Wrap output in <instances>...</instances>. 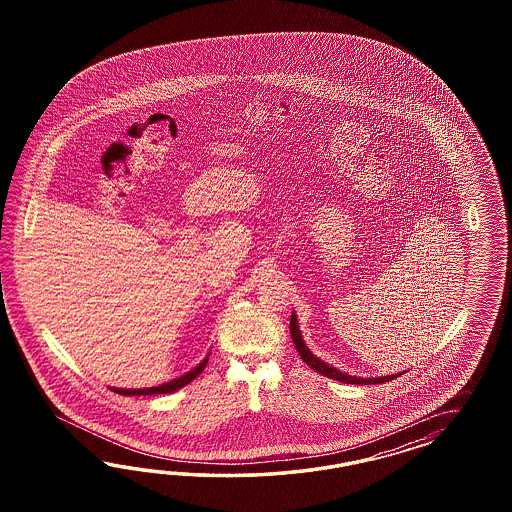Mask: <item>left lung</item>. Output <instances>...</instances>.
<instances>
[{"instance_id": "obj_1", "label": "left lung", "mask_w": 512, "mask_h": 512, "mask_svg": "<svg viewBox=\"0 0 512 512\" xmlns=\"http://www.w3.org/2000/svg\"><path fill=\"white\" fill-rule=\"evenodd\" d=\"M289 326H291V338H293V343H295L296 351H298L300 358L310 366L311 370H315V372L321 373V375H325V377L336 379V381H340V383H349V385H377V383L392 381V379L400 377L403 373H392V375H381V377H357V375H349V373L340 372L338 368H334V366L323 362L321 358L315 357L310 349H308L306 341L302 338V332H300L298 317H296L295 311H293V315H291V325Z\"/></svg>"}]
</instances>
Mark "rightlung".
<instances>
[{
  "mask_svg": "<svg viewBox=\"0 0 512 512\" xmlns=\"http://www.w3.org/2000/svg\"><path fill=\"white\" fill-rule=\"evenodd\" d=\"M208 357L210 355H206V358H202V362H199L193 370H189V372L184 373V375H180V377H176V379H172V381H167V383H163V385H157V387H148V388H114L110 387V390H114L116 394H122V396H152V394H171L174 390H178V388L186 387L187 383H191L197 375H201L202 370L206 368V362H208Z\"/></svg>",
  "mask_w": 512,
  "mask_h": 512,
  "instance_id": "add662e5",
  "label": "right lung"
}]
</instances>
